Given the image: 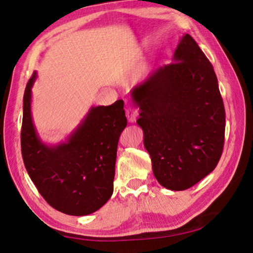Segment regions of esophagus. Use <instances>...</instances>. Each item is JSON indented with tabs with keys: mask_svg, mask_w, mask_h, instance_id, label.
<instances>
[{
	"mask_svg": "<svg viewBox=\"0 0 253 253\" xmlns=\"http://www.w3.org/2000/svg\"><path fill=\"white\" fill-rule=\"evenodd\" d=\"M137 115H138V111L135 109L134 107H128L126 109V117L129 123H134L136 121Z\"/></svg>",
	"mask_w": 253,
	"mask_h": 253,
	"instance_id": "34e87169",
	"label": "esophagus"
}]
</instances>
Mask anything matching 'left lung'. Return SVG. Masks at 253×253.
Here are the masks:
<instances>
[{
    "mask_svg": "<svg viewBox=\"0 0 253 253\" xmlns=\"http://www.w3.org/2000/svg\"><path fill=\"white\" fill-rule=\"evenodd\" d=\"M153 173L172 191L190 188L215 169L223 151L225 111L209 59L185 34L173 62L130 91Z\"/></svg>",
    "mask_w": 253,
    "mask_h": 253,
    "instance_id": "1",
    "label": "left lung"
}]
</instances>
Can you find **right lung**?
Returning a JSON list of instances; mask_svg holds the SVG:
<instances>
[{"label": "right lung", "mask_w": 253, "mask_h": 253, "mask_svg": "<svg viewBox=\"0 0 253 253\" xmlns=\"http://www.w3.org/2000/svg\"><path fill=\"white\" fill-rule=\"evenodd\" d=\"M33 72L23 96L21 151L30 178L53 209L83 216L96 212L113 195L118 139L127 125L124 101L91 107L66 142L46 145L31 114Z\"/></svg>", "instance_id": "obj_1"}]
</instances>
